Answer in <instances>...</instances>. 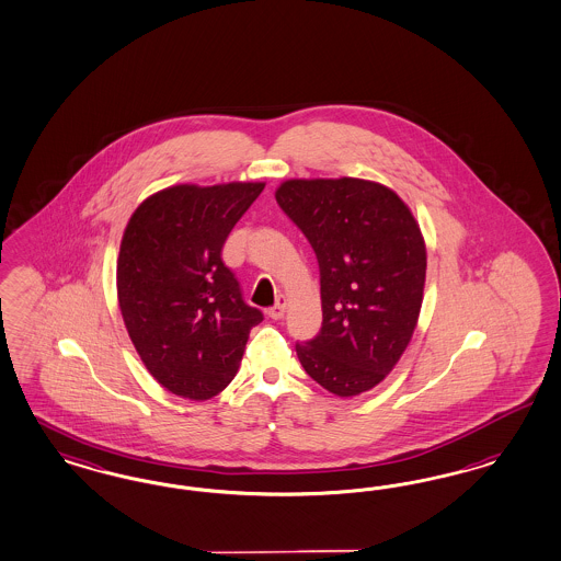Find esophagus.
<instances>
[{
    "label": "esophagus",
    "mask_w": 561,
    "mask_h": 561,
    "mask_svg": "<svg viewBox=\"0 0 561 561\" xmlns=\"http://www.w3.org/2000/svg\"><path fill=\"white\" fill-rule=\"evenodd\" d=\"M285 310H287V299L280 295L276 299V304L268 310V316H271L272 320H280L285 316Z\"/></svg>",
    "instance_id": "1"
}]
</instances>
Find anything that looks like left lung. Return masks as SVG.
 <instances>
[{
    "mask_svg": "<svg viewBox=\"0 0 561 561\" xmlns=\"http://www.w3.org/2000/svg\"><path fill=\"white\" fill-rule=\"evenodd\" d=\"M276 204L306 234L320 268L322 329L297 343L304 370L339 397L370 391L414 334L426 248L410 208L362 179H293Z\"/></svg>",
    "mask_w": 561,
    "mask_h": 561,
    "instance_id": "1",
    "label": "left lung"
}]
</instances>
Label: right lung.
Here are the masks:
<instances>
[{
  "label": "right lung",
  "mask_w": 561,
  "mask_h": 561,
  "mask_svg": "<svg viewBox=\"0 0 561 561\" xmlns=\"http://www.w3.org/2000/svg\"><path fill=\"white\" fill-rule=\"evenodd\" d=\"M264 183L168 187L135 209L116 266L126 331L149 374L195 401L220 393L264 313L222 262L232 227Z\"/></svg>",
  "instance_id": "right-lung-1"
}]
</instances>
